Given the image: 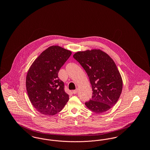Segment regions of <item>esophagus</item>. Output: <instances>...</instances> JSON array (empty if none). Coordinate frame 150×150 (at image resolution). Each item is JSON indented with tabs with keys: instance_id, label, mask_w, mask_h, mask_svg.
<instances>
[{
	"instance_id": "1",
	"label": "esophagus",
	"mask_w": 150,
	"mask_h": 150,
	"mask_svg": "<svg viewBox=\"0 0 150 150\" xmlns=\"http://www.w3.org/2000/svg\"><path fill=\"white\" fill-rule=\"evenodd\" d=\"M78 88H76L75 90H74V91H72V93H74V94H76V93L78 92Z\"/></svg>"
}]
</instances>
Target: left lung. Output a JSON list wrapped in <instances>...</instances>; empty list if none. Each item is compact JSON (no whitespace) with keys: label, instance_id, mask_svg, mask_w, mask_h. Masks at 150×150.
Returning <instances> with one entry per match:
<instances>
[{"label":"left lung","instance_id":"obj_1","mask_svg":"<svg viewBox=\"0 0 150 150\" xmlns=\"http://www.w3.org/2000/svg\"><path fill=\"white\" fill-rule=\"evenodd\" d=\"M73 57L85 70L92 88V97L85 103L91 111L102 114L113 107L122 89V80L114 60L100 50L80 51Z\"/></svg>","mask_w":150,"mask_h":150}]
</instances>
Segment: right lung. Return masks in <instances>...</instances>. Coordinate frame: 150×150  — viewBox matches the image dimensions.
Returning a JSON list of instances; mask_svg holds the SVG:
<instances>
[{"mask_svg":"<svg viewBox=\"0 0 150 150\" xmlns=\"http://www.w3.org/2000/svg\"><path fill=\"white\" fill-rule=\"evenodd\" d=\"M71 54L70 50L52 45L31 65L26 79V90L31 103L40 114L54 115L69 100L64 91V83L58 78V73Z\"/></svg>","mask_w":150,"mask_h":150,"instance_id":"1","label":"right lung"}]
</instances>
